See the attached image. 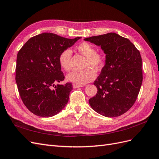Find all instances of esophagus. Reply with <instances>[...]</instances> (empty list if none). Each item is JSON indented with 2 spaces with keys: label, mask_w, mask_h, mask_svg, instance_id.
I'll return each instance as SVG.
<instances>
[{
  "label": "esophagus",
  "mask_w": 159,
  "mask_h": 159,
  "mask_svg": "<svg viewBox=\"0 0 159 159\" xmlns=\"http://www.w3.org/2000/svg\"><path fill=\"white\" fill-rule=\"evenodd\" d=\"M83 85H78V84H73V88H81L83 87Z\"/></svg>",
  "instance_id": "1"
}]
</instances>
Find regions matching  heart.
<instances>
[{
    "instance_id": "b5f03b06",
    "label": "heart",
    "mask_w": 159,
    "mask_h": 159,
    "mask_svg": "<svg viewBox=\"0 0 159 159\" xmlns=\"http://www.w3.org/2000/svg\"><path fill=\"white\" fill-rule=\"evenodd\" d=\"M76 49L81 55L85 57L84 68L80 71H74L67 75V80L78 85H83L93 80L95 78V71L102 70L105 62V55L102 52H96L95 48L90 43L83 42L76 47ZM72 52L70 49L62 51L59 56V64L62 69L66 71L71 70Z\"/></svg>"
}]
</instances>
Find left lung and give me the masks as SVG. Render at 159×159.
Listing matches in <instances>:
<instances>
[{"instance_id": "left-lung-1", "label": "left lung", "mask_w": 159, "mask_h": 159, "mask_svg": "<svg viewBox=\"0 0 159 159\" xmlns=\"http://www.w3.org/2000/svg\"><path fill=\"white\" fill-rule=\"evenodd\" d=\"M84 40L101 46L106 54L105 65L93 83L98 92L89 99V105L105 117L120 116L134 105L141 87L140 52L129 39L114 32Z\"/></svg>"}]
</instances>
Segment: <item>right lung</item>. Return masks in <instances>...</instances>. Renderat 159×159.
Wrapping results in <instances>:
<instances>
[{"mask_svg": "<svg viewBox=\"0 0 159 159\" xmlns=\"http://www.w3.org/2000/svg\"><path fill=\"white\" fill-rule=\"evenodd\" d=\"M80 38L45 32L30 38L19 50L15 78L18 92L25 106L37 116H54L68 103L71 83L55 85L65 78L58 58Z\"/></svg>", "mask_w": 159, "mask_h": 159, "instance_id": "obj_1", "label": "right lung"}]
</instances>
